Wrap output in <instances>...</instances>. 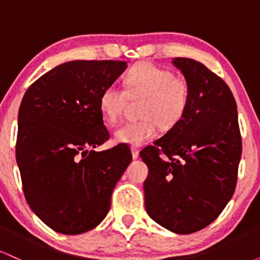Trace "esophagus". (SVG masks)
<instances>
[{
    "label": "esophagus",
    "mask_w": 260,
    "mask_h": 260,
    "mask_svg": "<svg viewBox=\"0 0 260 260\" xmlns=\"http://www.w3.org/2000/svg\"><path fill=\"white\" fill-rule=\"evenodd\" d=\"M132 155H133V159H137L139 156V149L137 147H132Z\"/></svg>",
    "instance_id": "obj_1"
}]
</instances>
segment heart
Masks as SVG:
<instances>
[{"instance_id": "1", "label": "heart", "mask_w": 260, "mask_h": 260, "mask_svg": "<svg viewBox=\"0 0 260 260\" xmlns=\"http://www.w3.org/2000/svg\"><path fill=\"white\" fill-rule=\"evenodd\" d=\"M131 101H140L138 121L116 129L115 140L142 145L156 134L157 127L170 131L181 123L188 111L190 89L186 79L149 62L133 66L123 77V89L109 85L101 91L99 109L107 123L115 124Z\"/></svg>"}]
</instances>
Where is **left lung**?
I'll return each instance as SVG.
<instances>
[{
	"mask_svg": "<svg viewBox=\"0 0 260 260\" xmlns=\"http://www.w3.org/2000/svg\"><path fill=\"white\" fill-rule=\"evenodd\" d=\"M189 84L188 111L178 126L140 151L148 215L187 235L207 228L234 196L242 137L229 85L201 62L176 57Z\"/></svg>",
	"mask_w": 260,
	"mask_h": 260,
	"instance_id": "1",
	"label": "left lung"
}]
</instances>
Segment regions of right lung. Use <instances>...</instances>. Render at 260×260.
Segmentation results:
<instances>
[{
	"label": "right lung",
	"mask_w": 260,
	"mask_h": 260,
	"mask_svg": "<svg viewBox=\"0 0 260 260\" xmlns=\"http://www.w3.org/2000/svg\"><path fill=\"white\" fill-rule=\"evenodd\" d=\"M123 61H71L29 86L18 112L16 157L25 201L53 231L94 229L111 207L116 183L132 161L127 144L91 149L110 138L99 109Z\"/></svg>",
	"instance_id": "right-lung-1"
}]
</instances>
